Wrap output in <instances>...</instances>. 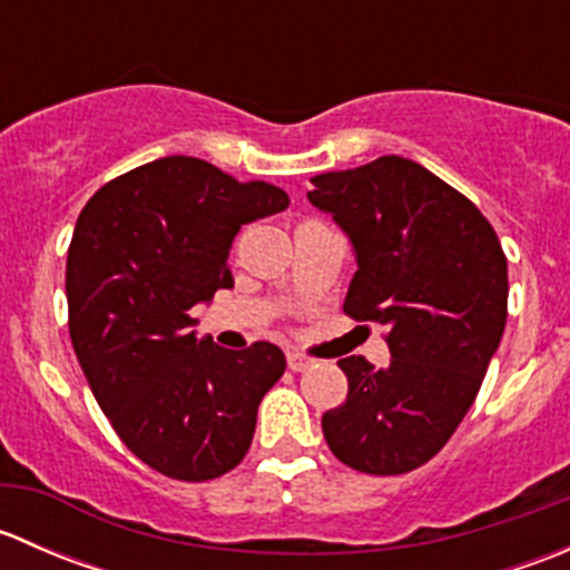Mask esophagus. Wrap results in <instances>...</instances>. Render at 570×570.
<instances>
[{
  "label": "esophagus",
  "instance_id": "34e87169",
  "mask_svg": "<svg viewBox=\"0 0 570 570\" xmlns=\"http://www.w3.org/2000/svg\"><path fill=\"white\" fill-rule=\"evenodd\" d=\"M286 364H289L292 372H303V370H308V366H312V361H308L306 355H301V353H286Z\"/></svg>",
  "mask_w": 570,
  "mask_h": 570
}]
</instances>
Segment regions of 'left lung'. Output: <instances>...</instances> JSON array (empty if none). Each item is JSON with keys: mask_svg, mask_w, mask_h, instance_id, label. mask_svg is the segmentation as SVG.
Here are the masks:
<instances>
[{"mask_svg": "<svg viewBox=\"0 0 570 570\" xmlns=\"http://www.w3.org/2000/svg\"><path fill=\"white\" fill-rule=\"evenodd\" d=\"M358 269L344 312L389 327L392 361H338L347 400L322 416L333 455L364 474L428 463L469 413L508 322V258L469 198L405 157L312 178Z\"/></svg>", "mask_w": 570, "mask_h": 570, "instance_id": "1", "label": "left lung"}]
</instances>
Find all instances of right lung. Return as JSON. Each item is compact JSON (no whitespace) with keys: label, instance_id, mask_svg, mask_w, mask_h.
I'll list each match as a JSON object with an SVG mask.
<instances>
[{"label":"right lung","instance_id":"add662e5","mask_svg":"<svg viewBox=\"0 0 570 570\" xmlns=\"http://www.w3.org/2000/svg\"><path fill=\"white\" fill-rule=\"evenodd\" d=\"M286 206L275 184L163 157L112 178L79 215L66 264L73 353L115 433L159 474L215 480L250 450L284 353L217 347L193 314L234 286L239 228Z\"/></svg>","mask_w":570,"mask_h":570}]
</instances>
